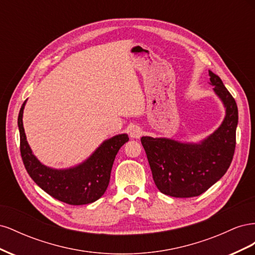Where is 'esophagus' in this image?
Here are the masks:
<instances>
[{
	"mask_svg": "<svg viewBox=\"0 0 255 255\" xmlns=\"http://www.w3.org/2000/svg\"><path fill=\"white\" fill-rule=\"evenodd\" d=\"M142 134V130L139 127L134 126L129 128V136L132 138H139Z\"/></svg>",
	"mask_w": 255,
	"mask_h": 255,
	"instance_id": "34e87169",
	"label": "esophagus"
}]
</instances>
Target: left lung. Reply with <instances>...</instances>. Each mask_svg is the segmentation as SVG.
Returning a JSON list of instances; mask_svg holds the SVG:
<instances>
[{"instance_id": "1", "label": "left lung", "mask_w": 255, "mask_h": 255, "mask_svg": "<svg viewBox=\"0 0 255 255\" xmlns=\"http://www.w3.org/2000/svg\"><path fill=\"white\" fill-rule=\"evenodd\" d=\"M208 74L214 91L226 107L225 120L212 135L200 143L149 136L140 139L154 183L167 196H200L225 175L232 163L238 123L237 105L219 76L212 71Z\"/></svg>"}]
</instances>
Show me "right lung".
Wrapping results in <instances>:
<instances>
[{
  "mask_svg": "<svg viewBox=\"0 0 255 255\" xmlns=\"http://www.w3.org/2000/svg\"><path fill=\"white\" fill-rule=\"evenodd\" d=\"M22 104L18 117L20 132V152L23 164L33 181L51 197L70 205H84L97 201L109 186L116 155L121 146L128 141L127 134L116 135L105 140L92 155L73 168L52 169L42 165L32 153L23 128Z\"/></svg>",
  "mask_w": 255,
  "mask_h": 255,
  "instance_id": "right-lung-1",
  "label": "right lung"
}]
</instances>
